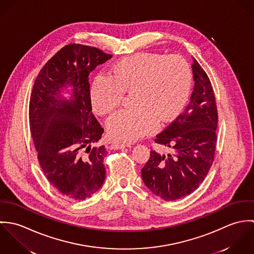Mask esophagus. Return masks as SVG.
<instances>
[{
  "label": "esophagus",
  "mask_w": 254,
  "mask_h": 254,
  "mask_svg": "<svg viewBox=\"0 0 254 254\" xmlns=\"http://www.w3.org/2000/svg\"><path fill=\"white\" fill-rule=\"evenodd\" d=\"M130 145L129 144H125V143H113L110 145V148L111 149H121V148H124V147H129Z\"/></svg>",
  "instance_id": "esophagus-1"
}]
</instances>
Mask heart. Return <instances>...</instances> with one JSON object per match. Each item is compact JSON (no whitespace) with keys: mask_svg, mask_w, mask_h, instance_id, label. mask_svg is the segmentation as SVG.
<instances>
[{"mask_svg":"<svg viewBox=\"0 0 254 254\" xmlns=\"http://www.w3.org/2000/svg\"><path fill=\"white\" fill-rule=\"evenodd\" d=\"M191 85L188 63L177 55L136 54L116 63L110 75H97L90 88L95 111L107 114L130 93L133 109L110 115V138L131 143L152 132L158 121L167 122L185 107Z\"/></svg>","mask_w":254,"mask_h":254,"instance_id":"b5f03b06","label":"heart"}]
</instances>
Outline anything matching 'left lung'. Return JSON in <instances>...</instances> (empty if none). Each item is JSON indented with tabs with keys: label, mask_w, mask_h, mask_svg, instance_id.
<instances>
[{
	"label": "left lung",
	"mask_w": 254,
	"mask_h": 254,
	"mask_svg": "<svg viewBox=\"0 0 254 254\" xmlns=\"http://www.w3.org/2000/svg\"><path fill=\"white\" fill-rule=\"evenodd\" d=\"M193 91L181 114L155 138L171 148L160 154L151 149L142 169L147 189L164 200H177L194 191L206 177L216 149L218 113L207 74L192 58Z\"/></svg>",
	"instance_id": "left-lung-1"
}]
</instances>
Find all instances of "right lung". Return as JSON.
<instances>
[{"mask_svg": "<svg viewBox=\"0 0 254 254\" xmlns=\"http://www.w3.org/2000/svg\"><path fill=\"white\" fill-rule=\"evenodd\" d=\"M112 56L89 46L61 49L37 76L29 104L30 129L40 166L69 198L92 196L106 178L104 129L92 111L89 74ZM67 94V96H64Z\"/></svg>", "mask_w": 254, "mask_h": 254, "instance_id": "add662e5", "label": "right lung"}]
</instances>
